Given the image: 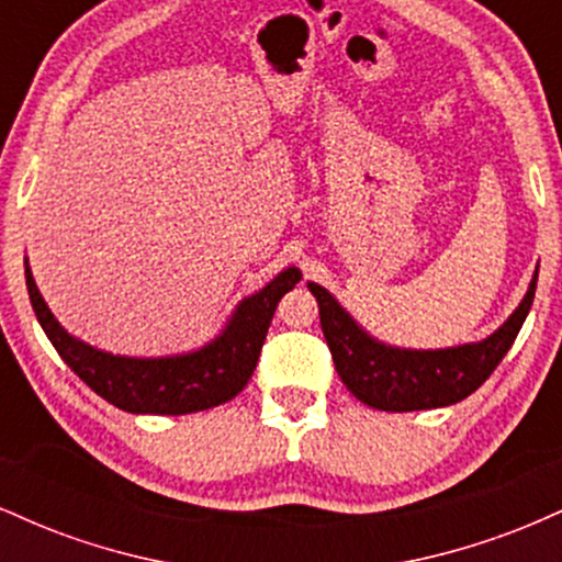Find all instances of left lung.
Segmentation results:
<instances>
[{
    "mask_svg": "<svg viewBox=\"0 0 562 562\" xmlns=\"http://www.w3.org/2000/svg\"><path fill=\"white\" fill-rule=\"evenodd\" d=\"M537 280L539 269L533 272L526 299L494 335L481 344L441 351H409L378 344L348 317L346 308H340L325 288L308 282V290L319 303L322 333L346 389L375 409L415 412L457 404L486 383L524 327Z\"/></svg>",
    "mask_w": 562,
    "mask_h": 562,
    "instance_id": "obj_1",
    "label": "left lung"
}]
</instances>
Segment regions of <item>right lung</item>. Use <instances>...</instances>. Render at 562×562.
Returning a JSON list of instances; mask_svg holds the SVG:
<instances>
[{
  "label": "right lung",
  "mask_w": 562,
  "mask_h": 562,
  "mask_svg": "<svg viewBox=\"0 0 562 562\" xmlns=\"http://www.w3.org/2000/svg\"><path fill=\"white\" fill-rule=\"evenodd\" d=\"M299 280L301 272L295 267L277 274L267 288L245 299L232 314L227 330L200 351L184 353V357L132 359L97 351L70 338L57 325L25 263V288H29L31 306L63 362L97 396L134 415H187V412L211 409L235 398L254 375L277 303Z\"/></svg>",
  "instance_id": "1"
}]
</instances>
